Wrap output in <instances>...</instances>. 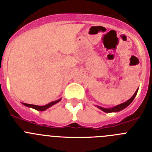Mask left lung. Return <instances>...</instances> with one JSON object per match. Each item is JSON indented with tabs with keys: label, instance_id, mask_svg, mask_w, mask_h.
I'll return each instance as SVG.
<instances>
[{
	"label": "left lung",
	"instance_id": "left-lung-1",
	"mask_svg": "<svg viewBox=\"0 0 152 152\" xmlns=\"http://www.w3.org/2000/svg\"><path fill=\"white\" fill-rule=\"evenodd\" d=\"M137 92H138V89H137V91H135V93L134 94L133 96H132L129 100H128L126 102H125V103H121V104H119V105L116 106V107H112V108H103V107H99V106H97V107L99 109H100L102 111H103V112H105V113H113V112H119V111H121L122 110H123V109H125L126 107H128L130 103L133 101L134 98L135 97V96H136L137 94Z\"/></svg>",
	"mask_w": 152,
	"mask_h": 152
}]
</instances>
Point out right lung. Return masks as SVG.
Listing matches in <instances>:
<instances>
[{"instance_id": "add662e5", "label": "right lung", "mask_w": 152, "mask_h": 152, "mask_svg": "<svg viewBox=\"0 0 152 152\" xmlns=\"http://www.w3.org/2000/svg\"><path fill=\"white\" fill-rule=\"evenodd\" d=\"M60 100H61V99L56 100V101L51 102V103H49V104H46V105H45V106H37V105H33V104H28V103H23V104L26 106V107H31V108L35 109V110H36L43 111V110H45L46 109H48V108H49V107H52V106H53V105H54V104H56V103H57L58 102H59Z\"/></svg>"}]
</instances>
